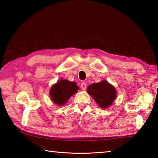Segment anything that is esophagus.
Here are the masks:
<instances>
[{
    "label": "esophagus",
    "instance_id": "esophagus-1",
    "mask_svg": "<svg viewBox=\"0 0 158 158\" xmlns=\"http://www.w3.org/2000/svg\"><path fill=\"white\" fill-rule=\"evenodd\" d=\"M80 86H81V88H82V90H86V84L85 82H82Z\"/></svg>",
    "mask_w": 158,
    "mask_h": 158
}]
</instances>
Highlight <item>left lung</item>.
I'll return each mask as SVG.
<instances>
[{
	"instance_id": "8db88e82",
	"label": "left lung",
	"mask_w": 158,
	"mask_h": 158,
	"mask_svg": "<svg viewBox=\"0 0 158 158\" xmlns=\"http://www.w3.org/2000/svg\"><path fill=\"white\" fill-rule=\"evenodd\" d=\"M87 91L102 108L110 106L117 96V91L114 86L105 80L89 85Z\"/></svg>"
}]
</instances>
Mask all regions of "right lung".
Masks as SVG:
<instances>
[{"instance_id":"obj_1","label":"right lung","mask_w":158,"mask_h":158,"mask_svg":"<svg viewBox=\"0 0 158 158\" xmlns=\"http://www.w3.org/2000/svg\"><path fill=\"white\" fill-rule=\"evenodd\" d=\"M78 86L75 82L60 80L50 89V95L54 104L61 106L68 100L71 96L78 91Z\"/></svg>"}]
</instances>
